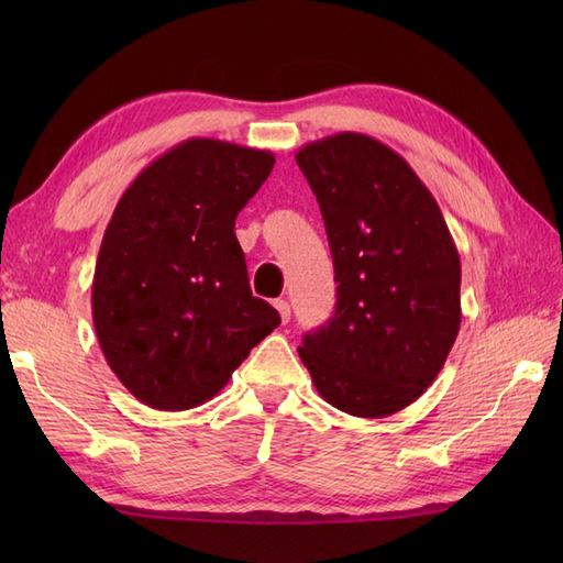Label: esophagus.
<instances>
[{"label": "esophagus", "instance_id": "34e87169", "mask_svg": "<svg viewBox=\"0 0 563 563\" xmlns=\"http://www.w3.org/2000/svg\"><path fill=\"white\" fill-rule=\"evenodd\" d=\"M273 305H275V309H278L283 324H285V321H290V302L288 300H275Z\"/></svg>", "mask_w": 563, "mask_h": 563}]
</instances>
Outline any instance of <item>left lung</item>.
<instances>
[{"label":"left lung","instance_id":"8db88e82","mask_svg":"<svg viewBox=\"0 0 563 563\" xmlns=\"http://www.w3.org/2000/svg\"><path fill=\"white\" fill-rule=\"evenodd\" d=\"M319 200L336 312L297 353L336 409L385 418L433 385L457 339L462 266L433 194L401 154L336 133L295 154Z\"/></svg>","mask_w":563,"mask_h":563}]
</instances>
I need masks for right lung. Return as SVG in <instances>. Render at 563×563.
Segmentation results:
<instances>
[{
	"instance_id": "right-lung-1",
	"label": "right lung",
	"mask_w": 563,
	"mask_h": 563,
	"mask_svg": "<svg viewBox=\"0 0 563 563\" xmlns=\"http://www.w3.org/2000/svg\"><path fill=\"white\" fill-rule=\"evenodd\" d=\"M273 152L190 137L125 188L103 232L91 317L106 363L159 411L210 401L280 324L251 295L234 220Z\"/></svg>"
}]
</instances>
